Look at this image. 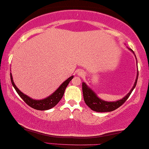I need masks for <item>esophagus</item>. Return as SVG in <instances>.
<instances>
[{
    "instance_id": "34e87169",
    "label": "esophagus",
    "mask_w": 149,
    "mask_h": 149,
    "mask_svg": "<svg viewBox=\"0 0 149 149\" xmlns=\"http://www.w3.org/2000/svg\"><path fill=\"white\" fill-rule=\"evenodd\" d=\"M77 75L79 77H84L85 72L82 70H79L77 71Z\"/></svg>"
}]
</instances>
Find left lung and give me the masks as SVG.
<instances>
[{
  "instance_id": "obj_1",
  "label": "left lung",
  "mask_w": 149,
  "mask_h": 149,
  "mask_svg": "<svg viewBox=\"0 0 149 149\" xmlns=\"http://www.w3.org/2000/svg\"><path fill=\"white\" fill-rule=\"evenodd\" d=\"M128 49L133 53L134 54V52L132 51L131 49L128 47ZM136 57V55L134 54ZM137 61V59H136ZM138 64V63H137ZM138 66V65H137ZM138 77V70L137 69V76H136L135 83L130 91V92L127 93L125 96H124L122 99H120L119 100L113 101V102H108L102 100L101 98L97 96L96 93L91 89L90 87L87 86L86 83L83 82L82 83V89H83V98H84V101L86 104L90 108V109L93 111L95 112H100V113H104V112H111L113 111H115L118 108L121 107L125 102L127 100V99L130 97V94H131L132 91L135 88L136 83H137Z\"/></svg>"
}]
</instances>
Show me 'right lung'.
Wrapping results in <instances>:
<instances>
[{"mask_svg":"<svg viewBox=\"0 0 149 149\" xmlns=\"http://www.w3.org/2000/svg\"><path fill=\"white\" fill-rule=\"evenodd\" d=\"M10 74H11V83L12 85H13L14 88H15V91H17L18 95L22 97V100H23L28 106H30V107H32V109L38 110V111H47V110L51 109H52L53 107H54L60 101V100L62 98L63 95H64L65 89H66L67 85H68L69 82L73 79V76H71L69 77L68 79H67L66 81H64V82L60 85V86L59 87L54 93H52L50 95H49L48 97H45V98L42 100H34L31 98V97L29 96H28L27 95L24 94V93H22V91L17 88V86H16L15 83L13 82L11 72Z\"/></svg>","mask_w":149,"mask_h":149,"instance_id":"obj_1","label":"right lung"}]
</instances>
